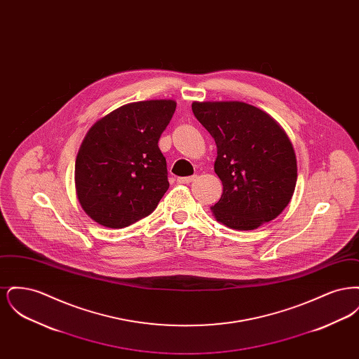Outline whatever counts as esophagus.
<instances>
[{"mask_svg": "<svg viewBox=\"0 0 359 359\" xmlns=\"http://www.w3.org/2000/svg\"><path fill=\"white\" fill-rule=\"evenodd\" d=\"M195 177H196L195 175H194V176H186V177H177V183H180V184H188V183L194 182Z\"/></svg>", "mask_w": 359, "mask_h": 359, "instance_id": "obj_1", "label": "esophagus"}]
</instances>
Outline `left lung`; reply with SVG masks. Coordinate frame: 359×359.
Segmentation results:
<instances>
[{
	"label": "left lung",
	"mask_w": 359,
	"mask_h": 359,
	"mask_svg": "<svg viewBox=\"0 0 359 359\" xmlns=\"http://www.w3.org/2000/svg\"><path fill=\"white\" fill-rule=\"evenodd\" d=\"M192 111L217 144L214 170L223 192L211 207L215 219L234 230H255L277 218L297 180L285 130L264 110L239 101H195Z\"/></svg>",
	"instance_id": "8db88e82"
}]
</instances>
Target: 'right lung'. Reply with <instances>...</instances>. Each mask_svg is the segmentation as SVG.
Listing matches in <instances>:
<instances>
[{
	"label": "right lung",
	"mask_w": 359,
	"mask_h": 359,
	"mask_svg": "<svg viewBox=\"0 0 359 359\" xmlns=\"http://www.w3.org/2000/svg\"><path fill=\"white\" fill-rule=\"evenodd\" d=\"M175 109L173 100L126 103L88 129L75 161V188L93 221L122 229L157 207L170 187L157 142Z\"/></svg>",
	"instance_id": "right-lung-1"
}]
</instances>
